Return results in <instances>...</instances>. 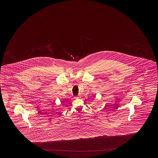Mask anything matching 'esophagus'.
<instances>
[{
    "instance_id": "1",
    "label": "esophagus",
    "mask_w": 158,
    "mask_h": 158,
    "mask_svg": "<svg viewBox=\"0 0 158 158\" xmlns=\"http://www.w3.org/2000/svg\"><path fill=\"white\" fill-rule=\"evenodd\" d=\"M80 98V96H77V97H75L74 98H75V99H78V98Z\"/></svg>"
}]
</instances>
